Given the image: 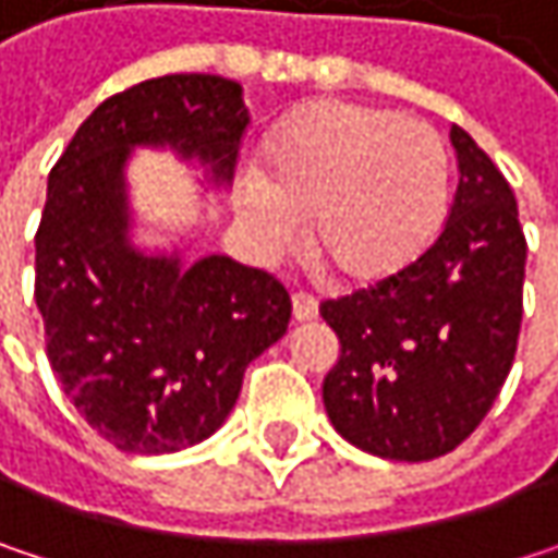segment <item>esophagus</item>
<instances>
[{"label":"esophagus","instance_id":"1","mask_svg":"<svg viewBox=\"0 0 558 558\" xmlns=\"http://www.w3.org/2000/svg\"><path fill=\"white\" fill-rule=\"evenodd\" d=\"M316 313H319V300L306 290H296L293 293V316L300 323H306V319H316Z\"/></svg>","mask_w":558,"mask_h":558}]
</instances>
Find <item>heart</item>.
<instances>
[{"instance_id": "obj_1", "label": "heart", "mask_w": 558, "mask_h": 558, "mask_svg": "<svg viewBox=\"0 0 558 558\" xmlns=\"http://www.w3.org/2000/svg\"><path fill=\"white\" fill-rule=\"evenodd\" d=\"M239 216L265 252H283L313 219L323 262L352 283L413 268L449 216V151L439 132L355 102L293 112L265 148L262 173L235 190Z\"/></svg>"}]
</instances>
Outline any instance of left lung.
Masks as SVG:
<instances>
[{"instance_id": "left-lung-1", "label": "left lung", "mask_w": 558, "mask_h": 558, "mask_svg": "<svg viewBox=\"0 0 558 558\" xmlns=\"http://www.w3.org/2000/svg\"><path fill=\"white\" fill-rule=\"evenodd\" d=\"M449 138L459 186L433 248L397 278L319 303L342 345L323 381L326 413L352 446L397 462L439 459L475 433L523 319L513 190L465 129Z\"/></svg>"}]
</instances>
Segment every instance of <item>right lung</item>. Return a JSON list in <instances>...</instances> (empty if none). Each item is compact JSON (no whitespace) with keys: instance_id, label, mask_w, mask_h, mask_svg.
<instances>
[{"instance_id":"right-lung-1","label":"right lung","mask_w":558,"mask_h":558,"mask_svg":"<svg viewBox=\"0 0 558 558\" xmlns=\"http://www.w3.org/2000/svg\"><path fill=\"white\" fill-rule=\"evenodd\" d=\"M245 125L235 80L170 73L99 102L51 168L35 235L48 359L80 416L122 452L161 456L213 436L245 368L287 332L290 293L275 275L129 245L132 148L170 145L229 183Z\"/></svg>"}]
</instances>
